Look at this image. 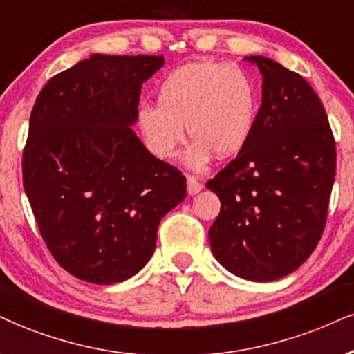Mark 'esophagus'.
<instances>
[{"instance_id": "1", "label": "esophagus", "mask_w": 354, "mask_h": 354, "mask_svg": "<svg viewBox=\"0 0 354 354\" xmlns=\"http://www.w3.org/2000/svg\"><path fill=\"white\" fill-rule=\"evenodd\" d=\"M187 189H189L190 195H195L203 189V185L195 176H187Z\"/></svg>"}]
</instances>
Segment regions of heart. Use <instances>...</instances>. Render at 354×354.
Wrapping results in <instances>:
<instances>
[{
	"label": "heart",
	"mask_w": 354,
	"mask_h": 354,
	"mask_svg": "<svg viewBox=\"0 0 354 354\" xmlns=\"http://www.w3.org/2000/svg\"><path fill=\"white\" fill-rule=\"evenodd\" d=\"M259 108V90L238 65L215 60L176 68L157 88V103L138 108V126L147 149L159 159L177 154L187 128L194 139L187 164L202 169L218 159L236 156L250 141Z\"/></svg>",
	"instance_id": "b5f03b06"
}]
</instances>
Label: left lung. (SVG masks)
I'll return each instance as SVG.
<instances>
[{"mask_svg":"<svg viewBox=\"0 0 354 354\" xmlns=\"http://www.w3.org/2000/svg\"><path fill=\"white\" fill-rule=\"evenodd\" d=\"M263 103L246 146L207 189L221 210L208 236L234 276L269 282L294 272L324 234L337 147L320 98L299 73L261 55Z\"/></svg>","mask_w":354,"mask_h":354,"instance_id":"obj_1","label":"left lung"}]
</instances>
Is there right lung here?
Masks as SVG:
<instances>
[{"label":"right lung","instance_id":"add662e5","mask_svg":"<svg viewBox=\"0 0 354 354\" xmlns=\"http://www.w3.org/2000/svg\"><path fill=\"white\" fill-rule=\"evenodd\" d=\"M162 55L95 54L37 95L23 151V184L41 236L82 281L116 283L151 259L185 177L134 131L139 95Z\"/></svg>","mask_w":354,"mask_h":354}]
</instances>
